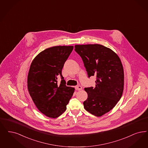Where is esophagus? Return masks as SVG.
<instances>
[{
    "instance_id": "1",
    "label": "esophagus",
    "mask_w": 148,
    "mask_h": 148,
    "mask_svg": "<svg viewBox=\"0 0 148 148\" xmlns=\"http://www.w3.org/2000/svg\"><path fill=\"white\" fill-rule=\"evenodd\" d=\"M75 89L77 90H82V86H80V85H79V86H77L76 87H75Z\"/></svg>"
}]
</instances>
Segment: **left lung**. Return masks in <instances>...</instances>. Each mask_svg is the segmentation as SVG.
Masks as SVG:
<instances>
[{
  "instance_id": "8db88e82",
  "label": "left lung",
  "mask_w": 148,
  "mask_h": 148,
  "mask_svg": "<svg viewBox=\"0 0 148 148\" xmlns=\"http://www.w3.org/2000/svg\"><path fill=\"white\" fill-rule=\"evenodd\" d=\"M88 77L96 76L95 87L85 88L84 108L97 117L108 112L121 99L124 89L123 67L118 55L98 44L75 45Z\"/></svg>"
}]
</instances>
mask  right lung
Masks as SVG:
<instances>
[{
    "instance_id": "1",
    "label": "right lung",
    "mask_w": 148,
    "mask_h": 148,
    "mask_svg": "<svg viewBox=\"0 0 148 148\" xmlns=\"http://www.w3.org/2000/svg\"><path fill=\"white\" fill-rule=\"evenodd\" d=\"M73 46L48 48L33 59L27 76V89L38 110L50 118L64 112L75 89L65 85L62 75L64 64L71 53ZM60 75L62 80L57 83Z\"/></svg>"
}]
</instances>
